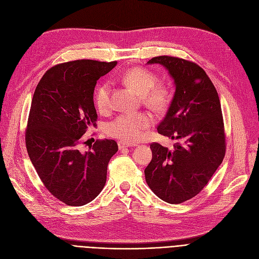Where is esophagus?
I'll list each match as a JSON object with an SVG mask.
<instances>
[{
  "mask_svg": "<svg viewBox=\"0 0 259 259\" xmlns=\"http://www.w3.org/2000/svg\"><path fill=\"white\" fill-rule=\"evenodd\" d=\"M136 144H130V143H125V142H118V148L119 149H123V148H130V147H134Z\"/></svg>",
  "mask_w": 259,
  "mask_h": 259,
  "instance_id": "esophagus-1",
  "label": "esophagus"
}]
</instances>
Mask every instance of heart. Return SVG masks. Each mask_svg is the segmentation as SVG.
Segmentation results:
<instances>
[{
    "mask_svg": "<svg viewBox=\"0 0 259 259\" xmlns=\"http://www.w3.org/2000/svg\"><path fill=\"white\" fill-rule=\"evenodd\" d=\"M123 81L140 94L144 103L155 110L164 109L169 103L170 92L165 85H155L157 78L146 69L129 70L123 75ZM94 103L99 112H107L111 107V87L109 82L99 84L94 93ZM148 113H122L107 123L106 131L110 137L123 142L134 143L141 140L144 131L152 125Z\"/></svg>",
    "mask_w": 259,
    "mask_h": 259,
    "instance_id": "1",
    "label": "heart"
}]
</instances>
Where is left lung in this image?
Returning <instances> with one entry per match:
<instances>
[{"mask_svg": "<svg viewBox=\"0 0 259 259\" xmlns=\"http://www.w3.org/2000/svg\"><path fill=\"white\" fill-rule=\"evenodd\" d=\"M159 63L175 82V94L156 130L179 143L174 150L152 143V160L145 179L152 192L170 204L197 196L208 183L226 154V136L218 93L198 64L170 56H159Z\"/></svg>", "mask_w": 259, "mask_h": 259, "instance_id": "8db88e82", "label": "left lung"}]
</instances>
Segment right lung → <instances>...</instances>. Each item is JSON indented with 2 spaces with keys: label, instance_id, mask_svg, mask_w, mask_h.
Wrapping results in <instances>:
<instances>
[{
  "label": "right lung",
  "instance_id": "right-lung-1",
  "mask_svg": "<svg viewBox=\"0 0 259 259\" xmlns=\"http://www.w3.org/2000/svg\"><path fill=\"white\" fill-rule=\"evenodd\" d=\"M113 62L76 60L47 71L33 93L27 129L29 159L49 192L66 205L94 200L107 181L108 164L117 150L113 140L96 141L80 150V139L96 126L93 94Z\"/></svg>",
  "mask_w": 259,
  "mask_h": 259
}]
</instances>
